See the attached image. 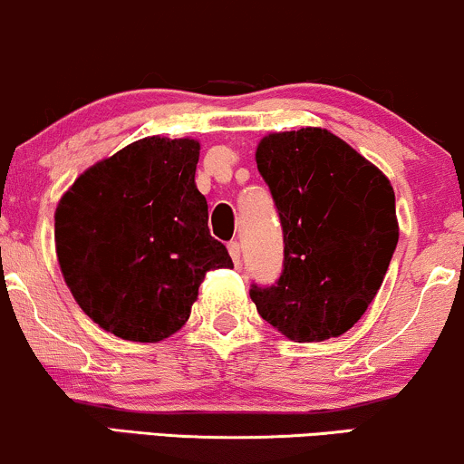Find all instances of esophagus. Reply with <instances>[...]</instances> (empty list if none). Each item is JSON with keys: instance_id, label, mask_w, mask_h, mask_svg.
I'll return each instance as SVG.
<instances>
[{"instance_id": "34e87169", "label": "esophagus", "mask_w": 464, "mask_h": 464, "mask_svg": "<svg viewBox=\"0 0 464 464\" xmlns=\"http://www.w3.org/2000/svg\"><path fill=\"white\" fill-rule=\"evenodd\" d=\"M227 252H230L234 265H241V245L237 241H230L227 243Z\"/></svg>"}]
</instances>
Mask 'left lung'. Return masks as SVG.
Segmentation results:
<instances>
[{"label":"left lung","instance_id":"8db88e82","mask_svg":"<svg viewBox=\"0 0 464 464\" xmlns=\"http://www.w3.org/2000/svg\"><path fill=\"white\" fill-rule=\"evenodd\" d=\"M256 165L285 232L280 280L249 291L258 314L297 343L345 334L382 286L400 238L389 178L321 128L266 134Z\"/></svg>","mask_w":464,"mask_h":464}]
</instances>
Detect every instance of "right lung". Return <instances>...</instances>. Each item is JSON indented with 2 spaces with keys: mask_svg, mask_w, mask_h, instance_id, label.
I'll return each instance as SVG.
<instances>
[{
  "mask_svg": "<svg viewBox=\"0 0 464 464\" xmlns=\"http://www.w3.org/2000/svg\"><path fill=\"white\" fill-rule=\"evenodd\" d=\"M199 143L147 136L86 169L56 208L58 265L100 328L158 343L190 317L210 269L232 266L195 187Z\"/></svg>",
  "mask_w": 464,
  "mask_h": 464,
  "instance_id": "right-lung-1",
  "label": "right lung"
}]
</instances>
